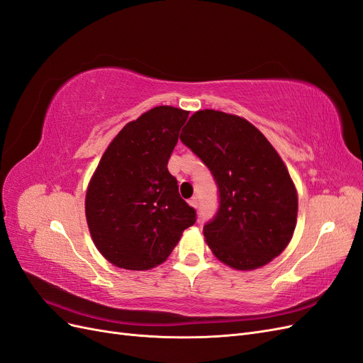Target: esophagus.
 Listing matches in <instances>:
<instances>
[{"label": "esophagus", "mask_w": 363, "mask_h": 363, "mask_svg": "<svg viewBox=\"0 0 363 363\" xmlns=\"http://www.w3.org/2000/svg\"><path fill=\"white\" fill-rule=\"evenodd\" d=\"M189 204L196 208V207H199V199H196V196H192V199L189 200Z\"/></svg>", "instance_id": "esophagus-1"}]
</instances>
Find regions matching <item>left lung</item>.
Instances as JSON below:
<instances>
[{
	"label": "left lung",
	"instance_id": "8db88e82",
	"mask_svg": "<svg viewBox=\"0 0 363 363\" xmlns=\"http://www.w3.org/2000/svg\"><path fill=\"white\" fill-rule=\"evenodd\" d=\"M180 140L216 183L218 211L203 228L213 255L235 269H255L277 257L292 238L298 199L268 139L244 118L200 111Z\"/></svg>",
	"mask_w": 363,
	"mask_h": 363
}]
</instances>
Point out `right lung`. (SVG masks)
<instances>
[{"instance_id":"add662e5","label":"right lung","mask_w":363,"mask_h":363,"mask_svg":"<svg viewBox=\"0 0 363 363\" xmlns=\"http://www.w3.org/2000/svg\"><path fill=\"white\" fill-rule=\"evenodd\" d=\"M188 116L169 106L151 108L119 131L98 163L86 194V219L96 248L119 268H155L196 221L168 171Z\"/></svg>"}]
</instances>
